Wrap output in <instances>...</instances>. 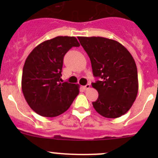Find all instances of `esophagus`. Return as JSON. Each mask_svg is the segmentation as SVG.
<instances>
[{"instance_id": "1", "label": "esophagus", "mask_w": 158, "mask_h": 158, "mask_svg": "<svg viewBox=\"0 0 158 158\" xmlns=\"http://www.w3.org/2000/svg\"><path fill=\"white\" fill-rule=\"evenodd\" d=\"M89 88H90V84H87V85H84L83 86V89H85V90H87V89H89Z\"/></svg>"}]
</instances>
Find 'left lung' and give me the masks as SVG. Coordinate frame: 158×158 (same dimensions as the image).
<instances>
[{
	"mask_svg": "<svg viewBox=\"0 0 158 158\" xmlns=\"http://www.w3.org/2000/svg\"><path fill=\"white\" fill-rule=\"evenodd\" d=\"M91 60L94 76L101 78L92 85L98 92L92 102L95 111L108 118L125 114L138 92V70L131 54L122 44L100 36H79Z\"/></svg>",
	"mask_w": 158,
	"mask_h": 158,
	"instance_id": "8db88e82",
	"label": "left lung"
}]
</instances>
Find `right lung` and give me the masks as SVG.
<instances>
[{
	"mask_svg": "<svg viewBox=\"0 0 158 158\" xmlns=\"http://www.w3.org/2000/svg\"><path fill=\"white\" fill-rule=\"evenodd\" d=\"M80 44L75 36H59L36 46L26 59L21 89L27 102L44 117H56L69 109L79 93V84L61 82L63 57Z\"/></svg>",
	"mask_w": 158,
	"mask_h": 158,
	"instance_id": "1",
	"label": "right lung"
}]
</instances>
